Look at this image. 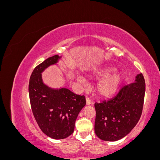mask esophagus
<instances>
[{
    "mask_svg": "<svg viewBox=\"0 0 160 160\" xmlns=\"http://www.w3.org/2000/svg\"><path fill=\"white\" fill-rule=\"evenodd\" d=\"M91 103H92V102H91L90 98H88V97H87V98H86V104L89 105H91Z\"/></svg>",
    "mask_w": 160,
    "mask_h": 160,
    "instance_id": "1",
    "label": "esophagus"
}]
</instances>
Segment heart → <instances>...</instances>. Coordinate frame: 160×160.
Masks as SVG:
<instances>
[{
    "label": "heart",
    "mask_w": 160,
    "mask_h": 160,
    "mask_svg": "<svg viewBox=\"0 0 160 160\" xmlns=\"http://www.w3.org/2000/svg\"><path fill=\"white\" fill-rule=\"evenodd\" d=\"M115 70L114 67H108L97 69L93 72V75L97 78H104L97 87L98 93L103 98H111L114 95L123 81L122 74L119 72L113 73Z\"/></svg>",
    "instance_id": "b5f03b06"
}]
</instances>
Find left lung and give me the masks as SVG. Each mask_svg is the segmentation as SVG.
Listing matches in <instances>:
<instances>
[{
    "instance_id": "1",
    "label": "left lung",
    "mask_w": 160,
    "mask_h": 160,
    "mask_svg": "<svg viewBox=\"0 0 160 160\" xmlns=\"http://www.w3.org/2000/svg\"><path fill=\"white\" fill-rule=\"evenodd\" d=\"M145 91L146 83L140 73L135 83L123 86L112 99L95 103L97 136L103 141L115 142L127 135L141 117Z\"/></svg>"
}]
</instances>
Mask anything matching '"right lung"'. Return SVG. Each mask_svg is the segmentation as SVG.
Listing matches in <instances>:
<instances>
[{
  "label": "right lung",
  "mask_w": 160,
  "mask_h": 160,
  "mask_svg": "<svg viewBox=\"0 0 160 160\" xmlns=\"http://www.w3.org/2000/svg\"><path fill=\"white\" fill-rule=\"evenodd\" d=\"M60 58L54 55L37 65L28 84L31 107L38 127L55 139H65L72 133L77 116L86 104L84 95L66 88L53 89L42 83L41 72Z\"/></svg>",
  "instance_id": "1"
}]
</instances>
